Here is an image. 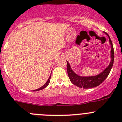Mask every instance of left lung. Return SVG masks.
Instances as JSON below:
<instances>
[{
    "label": "left lung",
    "mask_w": 122,
    "mask_h": 122,
    "mask_svg": "<svg viewBox=\"0 0 122 122\" xmlns=\"http://www.w3.org/2000/svg\"><path fill=\"white\" fill-rule=\"evenodd\" d=\"M104 33L109 38V42L111 46V62L108 66L103 71H102L100 73L98 74L97 75H95V76H80L73 72L71 66L69 64V62L67 61V73L69 79H70L72 84L78 87L83 89H90L97 87L105 81V79L107 77L108 75L110 73L112 67L113 63H114V48H113L112 43V41L108 34L106 33V32Z\"/></svg>",
    "instance_id": "obj_1"
}]
</instances>
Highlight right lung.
<instances>
[{"mask_svg": "<svg viewBox=\"0 0 122 122\" xmlns=\"http://www.w3.org/2000/svg\"><path fill=\"white\" fill-rule=\"evenodd\" d=\"M50 78H51V75H50V76H49V79H48V80H47V81L46 82V83H45V84H44V85L42 86H41V87H39V89H36V90H34L33 91H40V90H42V89H43L46 88V87H47V86L48 85H49V83H50Z\"/></svg>", "mask_w": 122, "mask_h": 122, "instance_id": "obj_1", "label": "right lung"}]
</instances>
